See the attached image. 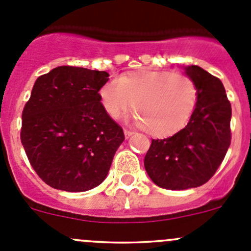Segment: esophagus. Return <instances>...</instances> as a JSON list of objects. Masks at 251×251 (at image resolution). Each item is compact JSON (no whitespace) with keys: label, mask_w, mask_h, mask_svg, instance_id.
Returning a JSON list of instances; mask_svg holds the SVG:
<instances>
[{"label":"esophagus","mask_w":251,"mask_h":251,"mask_svg":"<svg viewBox=\"0 0 251 251\" xmlns=\"http://www.w3.org/2000/svg\"><path fill=\"white\" fill-rule=\"evenodd\" d=\"M124 133H125V137H126V138L131 137V136L133 135V132H132V131L127 130V128H125V130H124Z\"/></svg>","instance_id":"obj_1"}]
</instances>
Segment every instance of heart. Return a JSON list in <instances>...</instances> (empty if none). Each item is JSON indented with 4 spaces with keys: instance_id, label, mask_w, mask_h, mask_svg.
<instances>
[{
    "instance_id": "heart-1",
    "label": "heart",
    "mask_w": 251,
    "mask_h": 251,
    "mask_svg": "<svg viewBox=\"0 0 251 251\" xmlns=\"http://www.w3.org/2000/svg\"><path fill=\"white\" fill-rule=\"evenodd\" d=\"M99 96L111 118L132 105L133 119L145 132L167 137L189 123L198 104L199 88L195 81L182 72L143 70L106 82Z\"/></svg>"
}]
</instances>
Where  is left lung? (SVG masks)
Returning <instances> with one entry per match:
<instances>
[{
	"label": "left lung",
	"mask_w": 251,
	"mask_h": 251,
	"mask_svg": "<svg viewBox=\"0 0 251 251\" xmlns=\"http://www.w3.org/2000/svg\"><path fill=\"white\" fill-rule=\"evenodd\" d=\"M185 74L199 88L190 121L172 137L152 140L145 157L148 176L168 190L207 182L225 159L232 140V108L221 79L195 65L185 67Z\"/></svg>",
	"instance_id": "1"
}]
</instances>
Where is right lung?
Returning a JSON list of instances; mask_svg holds the SVG:
<instances>
[{
	"label": "right lung",
	"mask_w": 251,
	"mask_h": 251,
	"mask_svg": "<svg viewBox=\"0 0 251 251\" xmlns=\"http://www.w3.org/2000/svg\"><path fill=\"white\" fill-rule=\"evenodd\" d=\"M105 71L58 66L39 77L22 113L21 141L29 163L53 189L81 193L103 182L125 140L99 91Z\"/></svg>",
	"instance_id": "1"
}]
</instances>
